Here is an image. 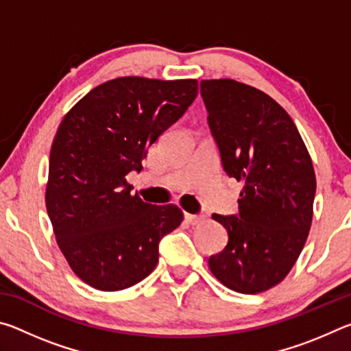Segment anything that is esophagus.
Masks as SVG:
<instances>
[{
	"mask_svg": "<svg viewBox=\"0 0 351 351\" xmlns=\"http://www.w3.org/2000/svg\"><path fill=\"white\" fill-rule=\"evenodd\" d=\"M186 219L190 224H199L204 218L201 215H192V213H186Z\"/></svg>",
	"mask_w": 351,
	"mask_h": 351,
	"instance_id": "obj_1",
	"label": "esophagus"
}]
</instances>
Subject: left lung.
I'll return each mask as SVG.
<instances>
[{
  "label": "left lung",
  "instance_id": "1",
  "mask_svg": "<svg viewBox=\"0 0 351 351\" xmlns=\"http://www.w3.org/2000/svg\"><path fill=\"white\" fill-rule=\"evenodd\" d=\"M207 121L226 173L245 187L239 215L209 268L224 287L257 294L280 283L310 234L316 193L311 156L289 114L268 94L232 79L201 80Z\"/></svg>",
  "mask_w": 351,
  "mask_h": 351
}]
</instances>
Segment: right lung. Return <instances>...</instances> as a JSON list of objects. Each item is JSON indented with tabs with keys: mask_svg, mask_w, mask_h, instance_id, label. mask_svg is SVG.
I'll use <instances>...</instances> for the list:
<instances>
[{
	"mask_svg": "<svg viewBox=\"0 0 351 351\" xmlns=\"http://www.w3.org/2000/svg\"><path fill=\"white\" fill-rule=\"evenodd\" d=\"M198 94V80L119 77L82 97L51 147L46 210L74 274L100 291H121L150 274L164 235L182 221L175 204L132 195L130 171Z\"/></svg>",
	"mask_w": 351,
	"mask_h": 351,
	"instance_id": "right-lung-1",
	"label": "right lung"
}]
</instances>
